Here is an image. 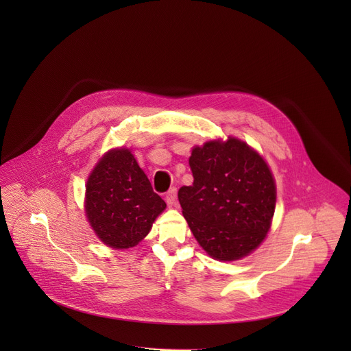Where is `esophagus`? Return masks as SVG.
Segmentation results:
<instances>
[{
	"label": "esophagus",
	"instance_id": "1",
	"mask_svg": "<svg viewBox=\"0 0 351 351\" xmlns=\"http://www.w3.org/2000/svg\"><path fill=\"white\" fill-rule=\"evenodd\" d=\"M165 202L169 207H176L178 206V195H176V189L172 187L167 195H165Z\"/></svg>",
	"mask_w": 351,
	"mask_h": 351
}]
</instances>
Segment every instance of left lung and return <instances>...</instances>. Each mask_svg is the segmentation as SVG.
Listing matches in <instances>:
<instances>
[{
	"label": "left lung",
	"instance_id": "8db88e82",
	"mask_svg": "<svg viewBox=\"0 0 351 351\" xmlns=\"http://www.w3.org/2000/svg\"><path fill=\"white\" fill-rule=\"evenodd\" d=\"M194 182L178 191L183 217L206 252L239 260L269 230L276 189L267 162L237 138L195 147L189 160Z\"/></svg>",
	"mask_w": 351,
	"mask_h": 351
}]
</instances>
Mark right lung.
I'll return each mask as SVG.
<instances>
[{"label": "right lung", "mask_w": 351, "mask_h": 351, "mask_svg": "<svg viewBox=\"0 0 351 351\" xmlns=\"http://www.w3.org/2000/svg\"><path fill=\"white\" fill-rule=\"evenodd\" d=\"M165 207L126 148L107 153L87 180L86 215L95 234L110 247L136 245Z\"/></svg>", "instance_id": "right-lung-1"}]
</instances>
